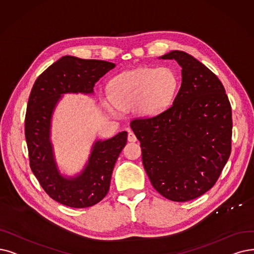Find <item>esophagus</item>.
Here are the masks:
<instances>
[{
    "mask_svg": "<svg viewBox=\"0 0 254 254\" xmlns=\"http://www.w3.org/2000/svg\"><path fill=\"white\" fill-rule=\"evenodd\" d=\"M136 136L133 132H131V131H129L128 133V141H131V143H134V141H136Z\"/></svg>",
    "mask_w": 254,
    "mask_h": 254,
    "instance_id": "obj_1",
    "label": "esophagus"
}]
</instances>
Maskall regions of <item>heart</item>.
I'll use <instances>...</instances> for the list:
<instances>
[{"mask_svg":"<svg viewBox=\"0 0 254 254\" xmlns=\"http://www.w3.org/2000/svg\"><path fill=\"white\" fill-rule=\"evenodd\" d=\"M178 77L170 67H137L118 75L110 84L111 97L103 96V105L111 114L135 106L143 118L155 117L174 100Z\"/></svg>","mask_w":254,"mask_h":254,"instance_id":"obj_1","label":"heart"}]
</instances>
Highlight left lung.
<instances>
[{
    "label": "left lung",
    "mask_w": 254,
    "mask_h": 254,
    "mask_svg": "<svg viewBox=\"0 0 254 254\" xmlns=\"http://www.w3.org/2000/svg\"><path fill=\"white\" fill-rule=\"evenodd\" d=\"M159 59L176 60L181 86L173 105L130 127L140 143L152 186L165 198L185 202L214 187L231 150V106L219 78L195 57L171 51Z\"/></svg>",
    "instance_id": "1"
}]
</instances>
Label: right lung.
I'll return each mask as SVG.
<instances>
[{
	"label": "right lung",
	"mask_w": 254,
	"mask_h": 254,
	"mask_svg": "<svg viewBox=\"0 0 254 254\" xmlns=\"http://www.w3.org/2000/svg\"><path fill=\"white\" fill-rule=\"evenodd\" d=\"M115 66L104 60L66 55L36 79L30 94L25 120L30 167L47 194L64 205L89 207L106 196L115 164L126 145L127 132L95 140L84 168L75 175H66L59 170L51 139L55 109L64 95H94L97 81Z\"/></svg>",
	"instance_id": "right-lung-1"
}]
</instances>
